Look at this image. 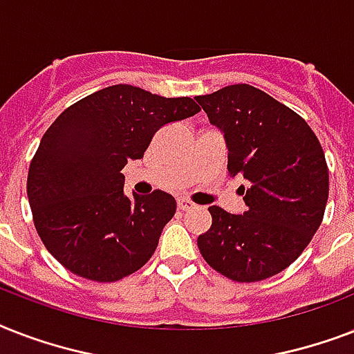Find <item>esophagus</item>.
<instances>
[{"mask_svg":"<svg viewBox=\"0 0 354 354\" xmlns=\"http://www.w3.org/2000/svg\"><path fill=\"white\" fill-rule=\"evenodd\" d=\"M178 209L193 211V209H196V205H194L193 202H189V200H178Z\"/></svg>","mask_w":354,"mask_h":354,"instance_id":"1","label":"esophagus"}]
</instances>
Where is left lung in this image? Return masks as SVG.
Wrapping results in <instances>:
<instances>
[{
  "mask_svg": "<svg viewBox=\"0 0 354 354\" xmlns=\"http://www.w3.org/2000/svg\"><path fill=\"white\" fill-rule=\"evenodd\" d=\"M224 132L227 171L248 209L232 215L211 205V227L198 236L205 263L236 283L268 279L288 268L313 241L329 198V169L307 121L250 84L196 97Z\"/></svg>",
  "mask_w": 354,
  "mask_h": 354,
  "instance_id": "obj_1",
  "label": "left lung"
}]
</instances>
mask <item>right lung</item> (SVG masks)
<instances>
[{
	"instance_id": "obj_1",
	"label": "right lung",
	"mask_w": 354,
	"mask_h": 354,
	"mask_svg": "<svg viewBox=\"0 0 354 354\" xmlns=\"http://www.w3.org/2000/svg\"><path fill=\"white\" fill-rule=\"evenodd\" d=\"M198 112L191 97L167 99L118 84L55 119L30 161L27 196L36 232L64 268L113 283L152 257L176 200L160 189L130 200L121 171L143 158L163 124Z\"/></svg>"
}]
</instances>
